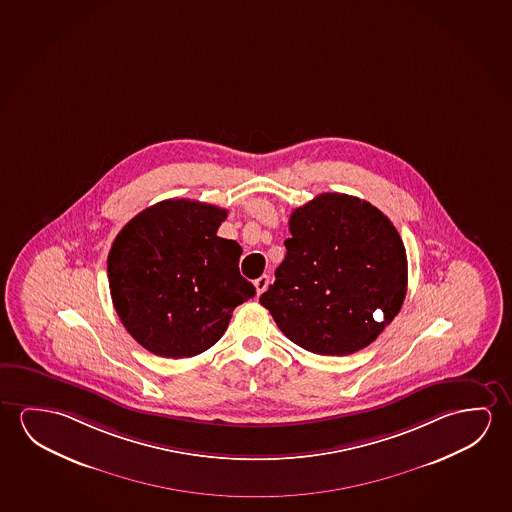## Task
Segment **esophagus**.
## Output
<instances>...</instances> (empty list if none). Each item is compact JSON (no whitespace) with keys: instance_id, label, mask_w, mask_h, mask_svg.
<instances>
[{"instance_id":"1","label":"esophagus","mask_w":512,"mask_h":512,"mask_svg":"<svg viewBox=\"0 0 512 512\" xmlns=\"http://www.w3.org/2000/svg\"><path fill=\"white\" fill-rule=\"evenodd\" d=\"M253 285H255V289H257V296H260L262 292L266 291L268 289L269 285V276L268 275H262L253 282Z\"/></svg>"}]
</instances>
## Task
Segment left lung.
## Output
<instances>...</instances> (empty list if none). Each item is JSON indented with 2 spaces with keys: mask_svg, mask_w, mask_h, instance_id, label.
<instances>
[{
  "mask_svg": "<svg viewBox=\"0 0 512 512\" xmlns=\"http://www.w3.org/2000/svg\"><path fill=\"white\" fill-rule=\"evenodd\" d=\"M285 259L260 296L285 337L310 353H356L394 321L408 287V260L378 207L323 193L294 209Z\"/></svg>",
  "mask_w": 512,
  "mask_h": 512,
  "instance_id": "obj_1",
  "label": "left lung"
}]
</instances>
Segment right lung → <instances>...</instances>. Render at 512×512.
<instances>
[{
    "label": "right lung",
    "mask_w": 512,
    "mask_h": 512,
    "mask_svg": "<svg viewBox=\"0 0 512 512\" xmlns=\"http://www.w3.org/2000/svg\"><path fill=\"white\" fill-rule=\"evenodd\" d=\"M227 211L170 198L136 214L108 255L111 299L131 337L163 358L214 346L237 305L255 296L241 246L216 236Z\"/></svg>",
    "instance_id": "add662e5"
}]
</instances>
